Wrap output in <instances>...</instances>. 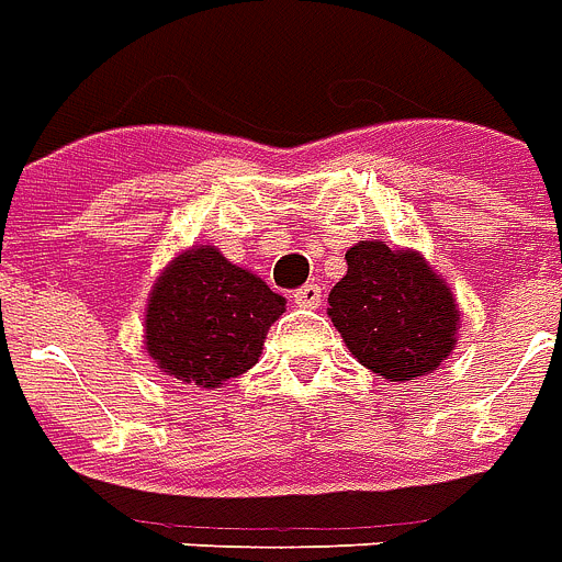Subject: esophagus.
Segmentation results:
<instances>
[{
    "label": "esophagus",
    "mask_w": 562,
    "mask_h": 562,
    "mask_svg": "<svg viewBox=\"0 0 562 562\" xmlns=\"http://www.w3.org/2000/svg\"><path fill=\"white\" fill-rule=\"evenodd\" d=\"M293 302H296L299 308H317V305H321V286L305 284L302 290L293 293Z\"/></svg>",
    "instance_id": "esophagus-1"
}]
</instances>
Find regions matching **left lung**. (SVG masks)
<instances>
[{
  "mask_svg": "<svg viewBox=\"0 0 562 562\" xmlns=\"http://www.w3.org/2000/svg\"><path fill=\"white\" fill-rule=\"evenodd\" d=\"M347 276L331 286L329 317L347 350L389 383L431 374L452 353L461 311L419 251L359 241L344 254Z\"/></svg>",
  "mask_w": 562,
  "mask_h": 562,
  "instance_id": "8db88e82",
  "label": "left lung"
}]
</instances>
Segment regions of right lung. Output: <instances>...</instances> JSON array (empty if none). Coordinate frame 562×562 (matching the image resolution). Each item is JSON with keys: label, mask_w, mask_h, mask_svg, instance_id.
Instances as JSON below:
<instances>
[{"label": "right lung", "mask_w": 562, "mask_h": 562, "mask_svg": "<svg viewBox=\"0 0 562 562\" xmlns=\"http://www.w3.org/2000/svg\"><path fill=\"white\" fill-rule=\"evenodd\" d=\"M284 296L215 245H194L167 266L146 305V353L164 374L221 389L260 359Z\"/></svg>", "instance_id": "right-lung-1"}]
</instances>
